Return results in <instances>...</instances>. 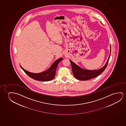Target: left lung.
<instances>
[{"label":"left lung","mask_w":126,"mask_h":126,"mask_svg":"<svg viewBox=\"0 0 126 126\" xmlns=\"http://www.w3.org/2000/svg\"><path fill=\"white\" fill-rule=\"evenodd\" d=\"M110 54L108 61L106 62V64H105V65L100 69L97 70H88L84 69L82 68H80L79 66L77 65L76 64H75V63H74L72 61L70 60L71 64L72 72L75 78L79 80H86L94 79L100 75L101 73H102L103 71H104L108 65L110 54H111L110 47Z\"/></svg>","instance_id":"left-lung-1"}]
</instances>
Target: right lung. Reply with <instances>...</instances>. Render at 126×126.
<instances>
[{"instance_id":"add662e5","label":"right lung","mask_w":126,"mask_h":126,"mask_svg":"<svg viewBox=\"0 0 126 126\" xmlns=\"http://www.w3.org/2000/svg\"><path fill=\"white\" fill-rule=\"evenodd\" d=\"M62 58H58L52 64L51 66L46 71L39 73H33L24 69L20 65L21 68L27 75L35 80L39 81H50L53 79L56 74V70L59 62L62 60Z\"/></svg>"}]
</instances>
